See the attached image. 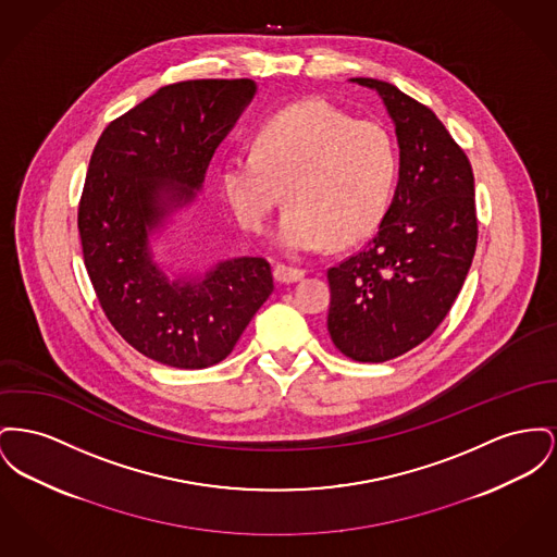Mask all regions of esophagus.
Instances as JSON below:
<instances>
[{"label":"esophagus","instance_id":"esophagus-1","mask_svg":"<svg viewBox=\"0 0 557 557\" xmlns=\"http://www.w3.org/2000/svg\"><path fill=\"white\" fill-rule=\"evenodd\" d=\"M273 277L280 284H293V282H298V280L305 277V271L298 269V267H290V264H275Z\"/></svg>","mask_w":557,"mask_h":557}]
</instances>
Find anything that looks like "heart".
<instances>
[{
  "label": "heart",
  "mask_w": 557,
  "mask_h": 557,
  "mask_svg": "<svg viewBox=\"0 0 557 557\" xmlns=\"http://www.w3.org/2000/svg\"><path fill=\"white\" fill-rule=\"evenodd\" d=\"M397 153L392 134L354 122L326 100L295 102L267 117L252 151L231 153L221 185L242 227L262 231L286 191L288 210L273 233L286 255L315 252L332 239L368 237L392 201Z\"/></svg>",
  "instance_id": "obj_1"
}]
</instances>
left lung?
<instances>
[{"mask_svg":"<svg viewBox=\"0 0 557 557\" xmlns=\"http://www.w3.org/2000/svg\"><path fill=\"white\" fill-rule=\"evenodd\" d=\"M392 117L399 178L376 235L327 269V332L356 361L393 360L448 315L478 244L473 170L435 113L389 82L351 77Z\"/></svg>","mask_w":557,"mask_h":557,"instance_id":"left-lung-1","label":"left lung"}]
</instances>
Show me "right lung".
I'll use <instances>...</instances> for the list:
<instances>
[{
	"mask_svg": "<svg viewBox=\"0 0 557 557\" xmlns=\"http://www.w3.org/2000/svg\"><path fill=\"white\" fill-rule=\"evenodd\" d=\"M257 95L252 79H189L113 120L92 151L77 227L100 307L149 360L199 370L225 360L273 293L259 257L172 271L156 261L174 216Z\"/></svg>",
	"mask_w": 557,
	"mask_h": 557,
	"instance_id": "obj_1",
	"label": "right lung"
}]
</instances>
